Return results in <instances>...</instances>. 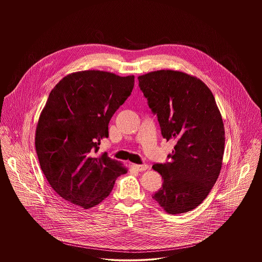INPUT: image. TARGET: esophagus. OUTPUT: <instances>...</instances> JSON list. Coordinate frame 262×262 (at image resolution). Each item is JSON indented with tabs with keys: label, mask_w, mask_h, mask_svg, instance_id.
<instances>
[{
	"label": "esophagus",
	"mask_w": 262,
	"mask_h": 262,
	"mask_svg": "<svg viewBox=\"0 0 262 262\" xmlns=\"http://www.w3.org/2000/svg\"><path fill=\"white\" fill-rule=\"evenodd\" d=\"M134 169H136L138 172H141V171H145L146 169H148V165L147 164H142V165H138V164H134L133 165Z\"/></svg>",
	"instance_id": "obj_1"
}]
</instances>
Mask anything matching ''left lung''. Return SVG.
<instances>
[{"label":"left lung","instance_id":"obj_1","mask_svg":"<svg viewBox=\"0 0 262 262\" xmlns=\"http://www.w3.org/2000/svg\"><path fill=\"white\" fill-rule=\"evenodd\" d=\"M139 88L157 114L164 138L176 145L170 162L154 164L162 187L152 196L169 214L196 208L220 174L225 128L211 90L200 78L181 71L160 70L138 77Z\"/></svg>","mask_w":262,"mask_h":262}]
</instances>
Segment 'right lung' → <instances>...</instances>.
<instances>
[{"instance_id": "add662e5", "label": "right lung", "mask_w": 262, "mask_h": 262, "mask_svg": "<svg viewBox=\"0 0 262 262\" xmlns=\"http://www.w3.org/2000/svg\"><path fill=\"white\" fill-rule=\"evenodd\" d=\"M134 85V75L88 70L66 75L52 89L39 116L35 148L43 174L64 201L94 207L127 172L107 153H95Z\"/></svg>"}]
</instances>
